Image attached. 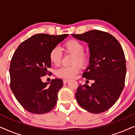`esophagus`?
<instances>
[{
    "instance_id": "1",
    "label": "esophagus",
    "mask_w": 135,
    "mask_h": 135,
    "mask_svg": "<svg viewBox=\"0 0 135 135\" xmlns=\"http://www.w3.org/2000/svg\"><path fill=\"white\" fill-rule=\"evenodd\" d=\"M69 81V79H63V83L64 84H66V83L68 82Z\"/></svg>"
}]
</instances>
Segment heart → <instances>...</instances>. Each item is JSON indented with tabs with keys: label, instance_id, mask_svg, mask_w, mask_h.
Instances as JSON below:
<instances>
[{
	"label": "heart",
	"instance_id": "1",
	"mask_svg": "<svg viewBox=\"0 0 135 135\" xmlns=\"http://www.w3.org/2000/svg\"><path fill=\"white\" fill-rule=\"evenodd\" d=\"M63 48L66 53L74 55L73 64L74 65L69 67H61L56 70V75L61 78L72 79L74 77L80 70L79 66L77 64L82 66H85L88 61V56L84 52V44L76 39L68 40L64 44ZM62 56L61 51L58 47H54L50 52V60L51 63L55 66H58L61 63Z\"/></svg>",
	"mask_w": 135,
	"mask_h": 135
}]
</instances>
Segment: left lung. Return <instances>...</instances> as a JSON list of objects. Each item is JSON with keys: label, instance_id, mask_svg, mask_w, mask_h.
<instances>
[{"label": "left lung", "instance_id": "obj_1", "mask_svg": "<svg viewBox=\"0 0 135 135\" xmlns=\"http://www.w3.org/2000/svg\"><path fill=\"white\" fill-rule=\"evenodd\" d=\"M72 35L88 44L90 64L82 77L94 80L90 86H78L76 100L91 113L106 111L116 103L125 86L127 69L122 47L113 36L104 31L92 30Z\"/></svg>", "mask_w": 135, "mask_h": 135}]
</instances>
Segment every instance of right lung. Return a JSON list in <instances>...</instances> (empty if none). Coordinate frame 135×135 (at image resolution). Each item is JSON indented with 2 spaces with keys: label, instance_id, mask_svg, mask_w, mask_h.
I'll return each mask as SVG.
<instances>
[{
  "label": "right lung",
  "instance_id": "1",
  "mask_svg": "<svg viewBox=\"0 0 135 135\" xmlns=\"http://www.w3.org/2000/svg\"><path fill=\"white\" fill-rule=\"evenodd\" d=\"M67 36L68 34L34 35L22 42L13 55L10 66V88L27 111L45 114L56 105L63 82L60 79H52L48 86L49 83L42 82L41 77L49 74L51 49Z\"/></svg>",
  "mask_w": 135,
  "mask_h": 135
}]
</instances>
